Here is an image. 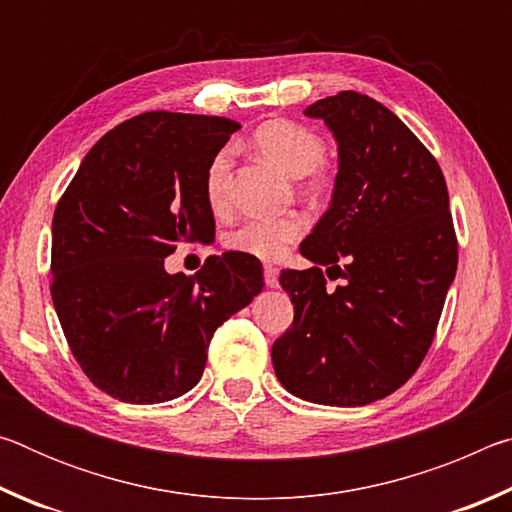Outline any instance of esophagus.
I'll return each instance as SVG.
<instances>
[{
  "label": "esophagus",
  "instance_id": "1",
  "mask_svg": "<svg viewBox=\"0 0 512 512\" xmlns=\"http://www.w3.org/2000/svg\"><path fill=\"white\" fill-rule=\"evenodd\" d=\"M277 277H280V271H277L275 266H271V264H266L264 266V282H266V287H271V289H275L277 284Z\"/></svg>",
  "mask_w": 512,
  "mask_h": 512
}]
</instances>
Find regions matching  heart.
<instances>
[{"label":"heart","mask_w":512,"mask_h":512,"mask_svg":"<svg viewBox=\"0 0 512 512\" xmlns=\"http://www.w3.org/2000/svg\"><path fill=\"white\" fill-rule=\"evenodd\" d=\"M255 149L280 167L289 176H305L323 160L325 142L320 135L289 119L266 121L253 133ZM232 149L223 146L212 155L205 169V201L212 210H223L228 205L230 192ZM305 232V219L300 214L255 216L225 235V246L237 253L259 259H277L287 253L293 241Z\"/></svg>","instance_id":"obj_1"}]
</instances>
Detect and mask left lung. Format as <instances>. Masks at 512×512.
<instances>
[{"label": "left lung", "mask_w": 512, "mask_h": 512, "mask_svg": "<svg viewBox=\"0 0 512 512\" xmlns=\"http://www.w3.org/2000/svg\"><path fill=\"white\" fill-rule=\"evenodd\" d=\"M339 144L329 210L282 271L293 323L273 343L280 384L300 400L363 406L397 391L429 352L458 244L438 162L395 112L359 92L305 110ZM330 279L344 280L327 292Z\"/></svg>", "instance_id": "1"}]
</instances>
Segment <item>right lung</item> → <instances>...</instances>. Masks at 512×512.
Listing matches in <instances>:
<instances>
[{
    "instance_id": "add662e5",
    "label": "right lung",
    "mask_w": 512,
    "mask_h": 512,
    "mask_svg": "<svg viewBox=\"0 0 512 512\" xmlns=\"http://www.w3.org/2000/svg\"><path fill=\"white\" fill-rule=\"evenodd\" d=\"M237 121L155 110L85 155L51 223V298L69 350L103 393L160 404L198 384L216 327L264 287L253 255L164 271L180 241L214 235L205 169Z\"/></svg>"
}]
</instances>
